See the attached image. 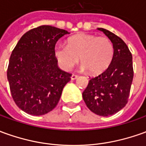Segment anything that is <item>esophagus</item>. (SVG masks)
Segmentation results:
<instances>
[{
  "mask_svg": "<svg viewBox=\"0 0 146 146\" xmlns=\"http://www.w3.org/2000/svg\"><path fill=\"white\" fill-rule=\"evenodd\" d=\"M78 77H79V76H78L77 75H75V74H73V75L71 76V80H75V79H77Z\"/></svg>",
  "mask_w": 146,
  "mask_h": 146,
  "instance_id": "1",
  "label": "esophagus"
}]
</instances>
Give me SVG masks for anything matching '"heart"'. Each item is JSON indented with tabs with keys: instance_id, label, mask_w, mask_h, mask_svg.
<instances>
[{
	"instance_id": "b5f03b06",
	"label": "heart",
	"mask_w": 146,
	"mask_h": 146,
	"mask_svg": "<svg viewBox=\"0 0 146 146\" xmlns=\"http://www.w3.org/2000/svg\"><path fill=\"white\" fill-rule=\"evenodd\" d=\"M53 53L58 65L64 71L71 70L80 58L83 70H87L91 75H98L110 65L113 47L107 37L77 34L68 38L67 46L56 45Z\"/></svg>"
}]
</instances>
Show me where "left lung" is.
<instances>
[{
    "instance_id": "obj_1",
    "label": "left lung",
    "mask_w": 146,
    "mask_h": 146,
    "mask_svg": "<svg viewBox=\"0 0 146 146\" xmlns=\"http://www.w3.org/2000/svg\"><path fill=\"white\" fill-rule=\"evenodd\" d=\"M98 29L112 42L113 58L106 71L90 79L83 98L93 113L106 117L121 110L128 102L133 78L132 54L120 37L106 29Z\"/></svg>"
}]
</instances>
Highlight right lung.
<instances>
[{"label": "right lung", "mask_w": 146, "mask_h": 146, "mask_svg": "<svg viewBox=\"0 0 146 146\" xmlns=\"http://www.w3.org/2000/svg\"><path fill=\"white\" fill-rule=\"evenodd\" d=\"M69 33L42 25L25 33L12 52L7 78L14 102L25 113L43 115L58 104L71 75L59 68L54 48Z\"/></svg>", "instance_id": "obj_1"}]
</instances>
